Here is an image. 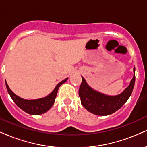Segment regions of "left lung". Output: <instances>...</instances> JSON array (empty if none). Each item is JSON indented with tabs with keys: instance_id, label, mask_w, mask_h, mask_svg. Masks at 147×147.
<instances>
[{
	"instance_id": "1",
	"label": "left lung",
	"mask_w": 147,
	"mask_h": 147,
	"mask_svg": "<svg viewBox=\"0 0 147 147\" xmlns=\"http://www.w3.org/2000/svg\"><path fill=\"white\" fill-rule=\"evenodd\" d=\"M136 68H133V79L129 86L120 94L115 96L107 95L94 90L87 84L85 79L82 77V82L79 87V95L82 106L91 113L97 115H109L119 110L129 99L134 87Z\"/></svg>"
}]
</instances>
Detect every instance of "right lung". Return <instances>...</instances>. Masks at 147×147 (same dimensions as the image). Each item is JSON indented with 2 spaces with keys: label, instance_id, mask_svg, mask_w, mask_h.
<instances>
[{
  "label": "right lung",
  "instance_id": "add662e5",
  "mask_svg": "<svg viewBox=\"0 0 147 147\" xmlns=\"http://www.w3.org/2000/svg\"><path fill=\"white\" fill-rule=\"evenodd\" d=\"M68 78L65 79L64 80L59 82L56 87L55 88L52 92H50L46 97H42L40 99H25L18 97L16 94H14L11 89L9 88V86L5 81L6 88L7 90L8 93L14 101L15 104L17 105L20 109L24 111L27 113L33 115H41L45 113L50 109H51L52 105L55 103V99L56 98L57 92H58L59 88L62 84L65 83Z\"/></svg>",
  "mask_w": 147,
  "mask_h": 147
}]
</instances>
